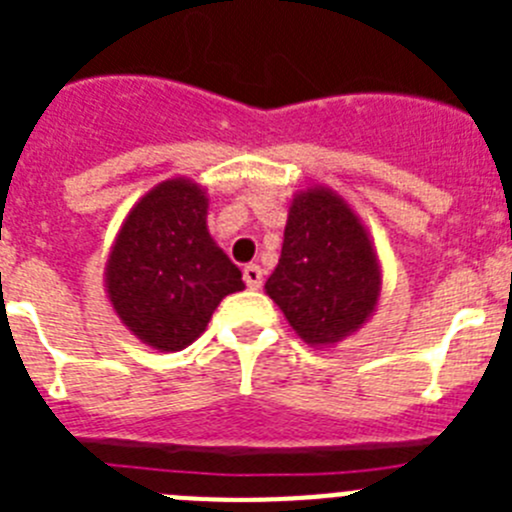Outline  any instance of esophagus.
Wrapping results in <instances>:
<instances>
[{
  "label": "esophagus",
  "mask_w": 512,
  "mask_h": 512,
  "mask_svg": "<svg viewBox=\"0 0 512 512\" xmlns=\"http://www.w3.org/2000/svg\"><path fill=\"white\" fill-rule=\"evenodd\" d=\"M243 282H246L248 289H259L261 282H264V271H261V266L248 264L246 269H243Z\"/></svg>",
  "instance_id": "obj_1"
}]
</instances>
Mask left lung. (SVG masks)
Segmentation results:
<instances>
[{
    "mask_svg": "<svg viewBox=\"0 0 512 512\" xmlns=\"http://www.w3.org/2000/svg\"><path fill=\"white\" fill-rule=\"evenodd\" d=\"M264 289L307 346H336L377 312L382 261L336 189L312 184L292 194L282 256Z\"/></svg>",
    "mask_w": 512,
    "mask_h": 512,
    "instance_id": "obj_1",
    "label": "left lung"
}]
</instances>
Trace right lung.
Wrapping results in <instances>:
<instances>
[{
	"label": "right lung",
	"instance_id": "obj_1",
	"mask_svg": "<svg viewBox=\"0 0 512 512\" xmlns=\"http://www.w3.org/2000/svg\"><path fill=\"white\" fill-rule=\"evenodd\" d=\"M202 184L174 176L148 189L122 220L104 264V292L120 323L156 351H182L212 312L246 289L241 269L207 228Z\"/></svg>",
	"mask_w": 512,
	"mask_h": 512
}]
</instances>
